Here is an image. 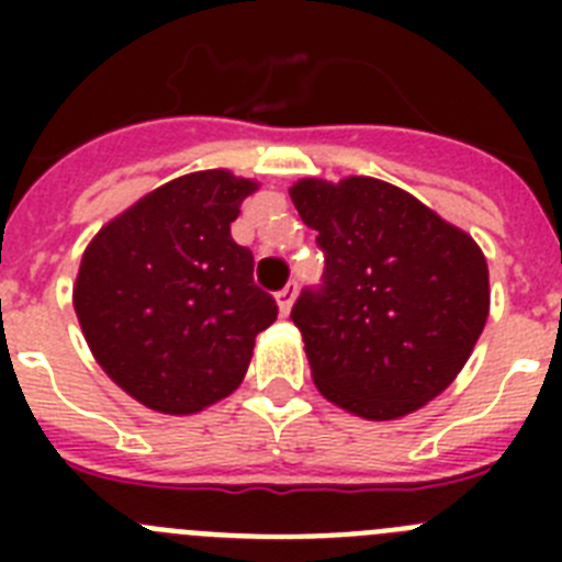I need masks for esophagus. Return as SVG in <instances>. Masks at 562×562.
I'll return each instance as SVG.
<instances>
[{"label": "esophagus", "mask_w": 562, "mask_h": 562, "mask_svg": "<svg viewBox=\"0 0 562 562\" xmlns=\"http://www.w3.org/2000/svg\"><path fill=\"white\" fill-rule=\"evenodd\" d=\"M276 297H278V310H281L286 315V312L292 310V304H295V297H297V284H295V281H292V284H286L284 290L278 292Z\"/></svg>", "instance_id": "1"}]
</instances>
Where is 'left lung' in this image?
<instances>
[{"mask_svg":"<svg viewBox=\"0 0 562 562\" xmlns=\"http://www.w3.org/2000/svg\"><path fill=\"white\" fill-rule=\"evenodd\" d=\"M290 196L326 261L290 315L317 391L362 419L414 414L456 380L484 331V252L374 177L301 180Z\"/></svg>","mask_w":562,"mask_h":562,"instance_id":"1","label":"left lung"}]
</instances>
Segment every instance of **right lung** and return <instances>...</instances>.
Instances as JSON below:
<instances>
[{"label": "right lung", "mask_w": 562, "mask_h": 562, "mask_svg": "<svg viewBox=\"0 0 562 562\" xmlns=\"http://www.w3.org/2000/svg\"><path fill=\"white\" fill-rule=\"evenodd\" d=\"M256 182L225 168L186 173L101 227L72 304L89 349L126 394L160 414H196L238 389L256 335L278 317L252 284L231 222Z\"/></svg>", "instance_id": "right-lung-1"}]
</instances>
